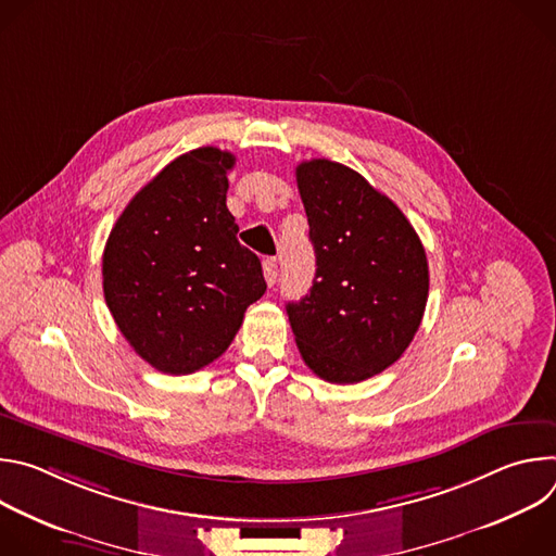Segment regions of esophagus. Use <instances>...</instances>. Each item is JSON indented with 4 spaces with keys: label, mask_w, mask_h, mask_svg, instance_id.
I'll return each mask as SVG.
<instances>
[{
    "label": "esophagus",
    "mask_w": 556,
    "mask_h": 556,
    "mask_svg": "<svg viewBox=\"0 0 556 556\" xmlns=\"http://www.w3.org/2000/svg\"><path fill=\"white\" fill-rule=\"evenodd\" d=\"M264 277H266V283L273 288L277 281V260L275 257L264 260Z\"/></svg>",
    "instance_id": "obj_1"
}]
</instances>
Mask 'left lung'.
Instances as JSON below:
<instances>
[{
  "mask_svg": "<svg viewBox=\"0 0 556 556\" xmlns=\"http://www.w3.org/2000/svg\"><path fill=\"white\" fill-rule=\"evenodd\" d=\"M316 273L309 292L286 305L305 365L328 382L380 374L414 341L429 266L418 232L387 195L354 169L314 157L296 167Z\"/></svg>",
  "mask_w": 556,
  "mask_h": 556,
  "instance_id": "8db88e82",
  "label": "left lung"
}]
</instances>
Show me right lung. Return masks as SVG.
<instances>
[{
    "label": "right lung",
    "mask_w": 556,
    "mask_h": 556,
    "mask_svg": "<svg viewBox=\"0 0 556 556\" xmlns=\"http://www.w3.org/2000/svg\"><path fill=\"white\" fill-rule=\"evenodd\" d=\"M235 155H178L116 219L103 253L108 307L134 352L165 374L219 358L266 292L262 262L226 208Z\"/></svg>",
    "instance_id": "add662e5"
}]
</instances>
